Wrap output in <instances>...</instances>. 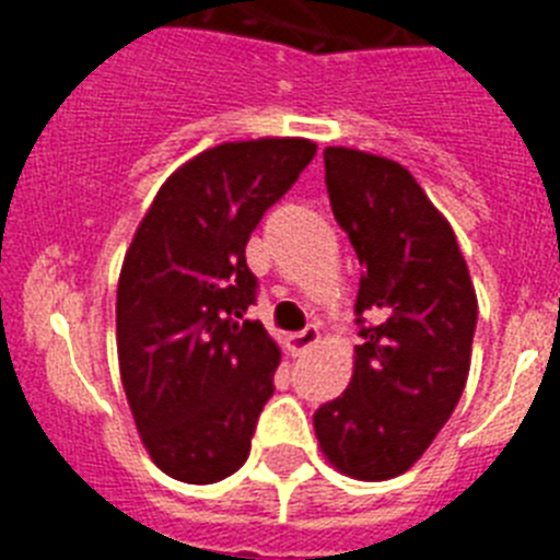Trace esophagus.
I'll list each match as a JSON object with an SVG mask.
<instances>
[{"mask_svg": "<svg viewBox=\"0 0 560 560\" xmlns=\"http://www.w3.org/2000/svg\"><path fill=\"white\" fill-rule=\"evenodd\" d=\"M316 341H319V330L305 328L303 334H291L289 339H285V345H289L291 355H303L308 353L311 348H316Z\"/></svg>", "mask_w": 560, "mask_h": 560, "instance_id": "obj_1", "label": "esophagus"}]
</instances>
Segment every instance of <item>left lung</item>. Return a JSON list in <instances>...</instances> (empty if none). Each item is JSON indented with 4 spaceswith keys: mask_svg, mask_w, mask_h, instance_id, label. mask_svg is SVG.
I'll return each mask as SVG.
<instances>
[{
    "mask_svg": "<svg viewBox=\"0 0 560 560\" xmlns=\"http://www.w3.org/2000/svg\"><path fill=\"white\" fill-rule=\"evenodd\" d=\"M330 210L364 266L348 389L316 409L336 471L381 482L409 471L446 427L471 368L477 291L452 224L398 162L325 148Z\"/></svg>",
    "mask_w": 560,
    "mask_h": 560,
    "instance_id": "obj_1",
    "label": "left lung"
}]
</instances>
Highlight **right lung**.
Here are the masks:
<instances>
[{
	"label": "right lung",
	"instance_id": "add662e5",
	"mask_svg": "<svg viewBox=\"0 0 560 560\" xmlns=\"http://www.w3.org/2000/svg\"><path fill=\"white\" fill-rule=\"evenodd\" d=\"M300 137L224 142L167 176L117 283V359L133 423L167 477L210 485L249 457L280 348L246 319V244L314 160Z\"/></svg>",
	"mask_w": 560,
	"mask_h": 560
}]
</instances>
